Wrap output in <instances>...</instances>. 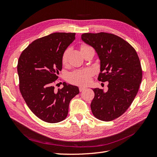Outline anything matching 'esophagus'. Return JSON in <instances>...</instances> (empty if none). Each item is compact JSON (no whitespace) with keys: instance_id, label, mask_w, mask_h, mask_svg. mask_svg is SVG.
Instances as JSON below:
<instances>
[{"instance_id":"obj_1","label":"esophagus","mask_w":157,"mask_h":157,"mask_svg":"<svg viewBox=\"0 0 157 157\" xmlns=\"http://www.w3.org/2000/svg\"><path fill=\"white\" fill-rule=\"evenodd\" d=\"M86 89V87H79V91H84Z\"/></svg>"}]
</instances>
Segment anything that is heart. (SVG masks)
I'll use <instances>...</instances> for the list:
<instances>
[{"mask_svg":"<svg viewBox=\"0 0 157 157\" xmlns=\"http://www.w3.org/2000/svg\"><path fill=\"white\" fill-rule=\"evenodd\" d=\"M87 46H88L87 45H82L81 46V50ZM67 55L68 50H66L63 52L62 58V62L63 64H66L67 63ZM92 75H93V71L90 69L78 70L71 72L69 76H68L67 79L71 83L76 84V85L79 86H84L90 82Z\"/></svg>","mask_w":157,"mask_h":157,"instance_id":"1","label":"heart"}]
</instances>
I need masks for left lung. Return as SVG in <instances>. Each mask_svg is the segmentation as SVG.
Returning <instances> with one entry per match:
<instances>
[{"instance_id": "left-lung-1", "label": "left lung", "mask_w": 157, "mask_h": 157, "mask_svg": "<svg viewBox=\"0 0 157 157\" xmlns=\"http://www.w3.org/2000/svg\"><path fill=\"white\" fill-rule=\"evenodd\" d=\"M84 42L93 47L100 59L98 80L108 82V90L93 89L91 109L103 121L119 117L133 101L139 89L143 71L137 53L129 43L111 33H84Z\"/></svg>"}]
</instances>
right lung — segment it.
Listing matches in <instances>:
<instances>
[{"instance_id":"obj_1","label":"right lung","mask_w":157,"mask_h":157,"mask_svg":"<svg viewBox=\"0 0 157 157\" xmlns=\"http://www.w3.org/2000/svg\"><path fill=\"white\" fill-rule=\"evenodd\" d=\"M75 35L56 33L38 38L22 51L18 59L20 91L32 112L47 123L65 119L70 101L79 93L77 86L66 82L58 91L54 87L62 69V55Z\"/></svg>"}]
</instances>
